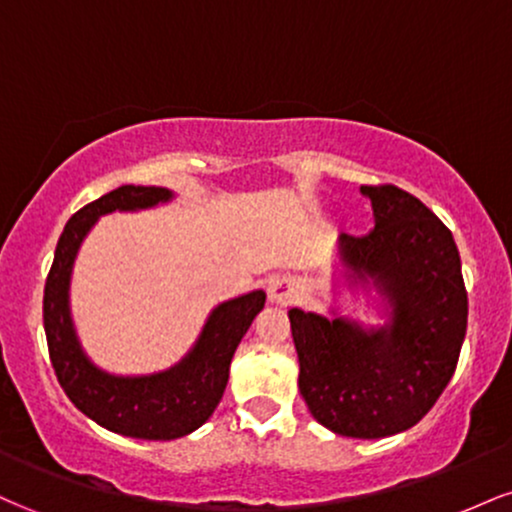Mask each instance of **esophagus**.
I'll use <instances>...</instances> for the list:
<instances>
[{
    "instance_id": "1",
    "label": "esophagus",
    "mask_w": 512,
    "mask_h": 512,
    "mask_svg": "<svg viewBox=\"0 0 512 512\" xmlns=\"http://www.w3.org/2000/svg\"><path fill=\"white\" fill-rule=\"evenodd\" d=\"M269 301L276 305H286L296 298V284L289 279V276H276V279L269 281Z\"/></svg>"
}]
</instances>
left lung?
Here are the masks:
<instances>
[{
  "mask_svg": "<svg viewBox=\"0 0 512 512\" xmlns=\"http://www.w3.org/2000/svg\"><path fill=\"white\" fill-rule=\"evenodd\" d=\"M375 214L339 257L378 279L395 308L385 332L291 310L298 390L317 424L346 438H385L419 424L448 387L467 332V289L450 228L397 185H363Z\"/></svg>",
  "mask_w": 512,
  "mask_h": 512,
  "instance_id": "1",
  "label": "left lung"
}]
</instances>
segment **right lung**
<instances>
[{"label": "right lung", "mask_w": 512, "mask_h": 512, "mask_svg": "<svg viewBox=\"0 0 512 512\" xmlns=\"http://www.w3.org/2000/svg\"><path fill=\"white\" fill-rule=\"evenodd\" d=\"M168 197L166 187L122 185L76 211L57 240L43 296L45 337L62 390L74 407L98 426L144 440L182 438L214 414L226 390L231 358L267 298L262 291H255L219 305L211 313L195 351L168 373L151 378H115L88 363L74 337L67 308L76 250L101 214L154 207Z\"/></svg>", "instance_id": "obj_1"}]
</instances>
